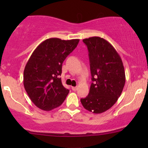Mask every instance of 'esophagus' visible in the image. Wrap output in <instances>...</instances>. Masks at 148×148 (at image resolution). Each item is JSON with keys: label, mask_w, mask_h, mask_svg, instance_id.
I'll return each instance as SVG.
<instances>
[{"label": "esophagus", "mask_w": 148, "mask_h": 148, "mask_svg": "<svg viewBox=\"0 0 148 148\" xmlns=\"http://www.w3.org/2000/svg\"><path fill=\"white\" fill-rule=\"evenodd\" d=\"M72 90L76 91V90H77V87H72Z\"/></svg>", "instance_id": "34e87169"}]
</instances>
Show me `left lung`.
Segmentation results:
<instances>
[{
	"instance_id": "left-lung-1",
	"label": "left lung",
	"mask_w": 148,
	"mask_h": 148,
	"mask_svg": "<svg viewBox=\"0 0 148 148\" xmlns=\"http://www.w3.org/2000/svg\"><path fill=\"white\" fill-rule=\"evenodd\" d=\"M83 42L89 52L92 83L88 95L81 102L88 111L101 113L120 97L125 84V68L118 53L106 40L92 37Z\"/></svg>"
}]
</instances>
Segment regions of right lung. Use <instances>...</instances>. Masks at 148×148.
I'll use <instances>...</instances> for the list:
<instances>
[{
	"instance_id": "add662e5",
	"label": "right lung",
	"mask_w": 148,
	"mask_h": 148,
	"mask_svg": "<svg viewBox=\"0 0 148 148\" xmlns=\"http://www.w3.org/2000/svg\"><path fill=\"white\" fill-rule=\"evenodd\" d=\"M79 42V39H47L30 56L23 72V86L30 100L40 109L49 111L60 106L68 95L69 90L60 78L62 64Z\"/></svg>"
}]
</instances>
